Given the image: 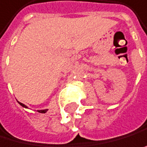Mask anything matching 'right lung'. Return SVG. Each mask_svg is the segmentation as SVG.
I'll return each mask as SVG.
<instances>
[{
    "label": "right lung",
    "instance_id": "1",
    "mask_svg": "<svg viewBox=\"0 0 147 147\" xmlns=\"http://www.w3.org/2000/svg\"><path fill=\"white\" fill-rule=\"evenodd\" d=\"M19 104H20L22 107H24V108H28V107H27L25 105H23V104H22V103H19ZM47 111H48V109H44V110H38V112H39V113H42V114H44V113H46Z\"/></svg>",
    "mask_w": 147,
    "mask_h": 147
}]
</instances>
